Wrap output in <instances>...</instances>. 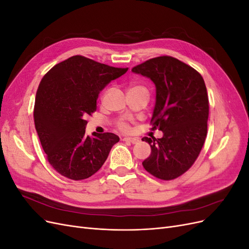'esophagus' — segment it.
<instances>
[{
  "instance_id": "obj_1",
  "label": "esophagus",
  "mask_w": 249,
  "mask_h": 249,
  "mask_svg": "<svg viewBox=\"0 0 249 249\" xmlns=\"http://www.w3.org/2000/svg\"><path fill=\"white\" fill-rule=\"evenodd\" d=\"M124 141H127V142L133 143V144H136V143L139 142V139L136 137H124Z\"/></svg>"
}]
</instances>
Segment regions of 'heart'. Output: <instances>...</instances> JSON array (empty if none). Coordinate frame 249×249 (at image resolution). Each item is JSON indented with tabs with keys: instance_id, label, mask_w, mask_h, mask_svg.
<instances>
[{
	"instance_id": "b5f03b06",
	"label": "heart",
	"mask_w": 249,
	"mask_h": 249,
	"mask_svg": "<svg viewBox=\"0 0 249 249\" xmlns=\"http://www.w3.org/2000/svg\"><path fill=\"white\" fill-rule=\"evenodd\" d=\"M117 126L119 127L120 130H123V131H127V130H129V125H127V124L125 122H124V120H120V122L117 124Z\"/></svg>"
}]
</instances>
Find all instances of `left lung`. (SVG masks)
<instances>
[{
    "label": "left lung",
    "instance_id": "left-lung-1",
    "mask_svg": "<svg viewBox=\"0 0 249 249\" xmlns=\"http://www.w3.org/2000/svg\"><path fill=\"white\" fill-rule=\"evenodd\" d=\"M132 71L155 84L150 123L153 130L163 132L162 138H142L152 148L143 167L158 178H177L197 159L207 137L209 99L205 81L191 66L169 56L149 59Z\"/></svg>",
    "mask_w": 249,
    "mask_h": 249
}]
</instances>
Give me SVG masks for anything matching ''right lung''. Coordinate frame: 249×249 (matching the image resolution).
<instances>
[{"mask_svg":"<svg viewBox=\"0 0 249 249\" xmlns=\"http://www.w3.org/2000/svg\"><path fill=\"white\" fill-rule=\"evenodd\" d=\"M127 70L72 56L44 74L35 97V129L50 164L61 176L91 177L119 141L113 133L86 136L85 118L96 110L102 90Z\"/></svg>","mask_w":249,"mask_h":249,"instance_id":"right-lung-1","label":"right lung"}]
</instances>
